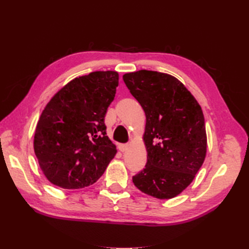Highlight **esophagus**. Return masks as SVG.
I'll use <instances>...</instances> for the list:
<instances>
[{"mask_svg": "<svg viewBox=\"0 0 249 249\" xmlns=\"http://www.w3.org/2000/svg\"><path fill=\"white\" fill-rule=\"evenodd\" d=\"M127 147H129V145H127V144H119V145H118V149H119L122 153H124L125 150L127 149Z\"/></svg>", "mask_w": 249, "mask_h": 249, "instance_id": "esophagus-1", "label": "esophagus"}]
</instances>
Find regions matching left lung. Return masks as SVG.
Masks as SVG:
<instances>
[{"label": "left lung", "instance_id": "8db88e82", "mask_svg": "<svg viewBox=\"0 0 249 249\" xmlns=\"http://www.w3.org/2000/svg\"><path fill=\"white\" fill-rule=\"evenodd\" d=\"M144 110L143 141L147 162L133 183L159 199L176 197L189 186L205 161V117L183 83L168 73L138 71L123 77Z\"/></svg>", "mask_w": 249, "mask_h": 249}]
</instances>
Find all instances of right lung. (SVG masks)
Listing matches in <instances>:
<instances>
[{"mask_svg":"<svg viewBox=\"0 0 249 249\" xmlns=\"http://www.w3.org/2000/svg\"><path fill=\"white\" fill-rule=\"evenodd\" d=\"M118 86L116 71L71 80L47 104L36 125L34 152L43 175L63 189L94 184L117 150L105 115Z\"/></svg>","mask_w":249,"mask_h":249,"instance_id":"right-lung-1","label":"right lung"}]
</instances>
